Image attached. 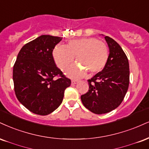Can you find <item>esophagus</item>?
<instances>
[{
    "label": "esophagus",
    "mask_w": 149,
    "mask_h": 149,
    "mask_svg": "<svg viewBox=\"0 0 149 149\" xmlns=\"http://www.w3.org/2000/svg\"><path fill=\"white\" fill-rule=\"evenodd\" d=\"M78 80H71V85H76V84H77L78 83Z\"/></svg>",
    "instance_id": "esophagus-1"
}]
</instances>
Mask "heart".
I'll list each match as a JSON object with an SVG mask.
<instances>
[{"instance_id":"1","label":"heart","mask_w":149,"mask_h":149,"mask_svg":"<svg viewBox=\"0 0 149 149\" xmlns=\"http://www.w3.org/2000/svg\"><path fill=\"white\" fill-rule=\"evenodd\" d=\"M53 58L59 69L64 71L71 65L76 57L80 66L70 68L67 75L70 78H80L86 75V70L90 73L101 71L108 60V50L103 42L97 39L81 38L73 39L66 45H57L53 50Z\"/></svg>"}]
</instances>
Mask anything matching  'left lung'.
Listing matches in <instances>:
<instances>
[{
    "label": "left lung",
    "instance_id": "1",
    "mask_svg": "<svg viewBox=\"0 0 149 149\" xmlns=\"http://www.w3.org/2000/svg\"><path fill=\"white\" fill-rule=\"evenodd\" d=\"M110 53L105 67L87 80L89 90L81 96L82 104L94 114L110 112L125 97L129 86L130 71L128 57L117 42L105 36Z\"/></svg>",
    "mask_w": 149,
    "mask_h": 149
}]
</instances>
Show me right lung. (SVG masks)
Wrapping results in <instances>:
<instances>
[{
	"instance_id": "1",
	"label": "right lung",
	"mask_w": 149,
	"mask_h": 149,
	"mask_svg": "<svg viewBox=\"0 0 149 149\" xmlns=\"http://www.w3.org/2000/svg\"><path fill=\"white\" fill-rule=\"evenodd\" d=\"M62 37L41 35L23 46L13 67L14 92L19 101L39 115L51 114L60 105L71 80L56 67L55 46ZM55 76L59 78L55 79Z\"/></svg>"
}]
</instances>
